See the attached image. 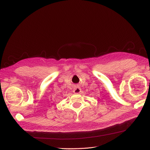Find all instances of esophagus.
<instances>
[{"label":"esophagus","instance_id":"34e87169","mask_svg":"<svg viewBox=\"0 0 150 150\" xmlns=\"http://www.w3.org/2000/svg\"><path fill=\"white\" fill-rule=\"evenodd\" d=\"M81 92V88L79 87H75L73 89V93L74 94H79Z\"/></svg>","mask_w":150,"mask_h":150}]
</instances>
